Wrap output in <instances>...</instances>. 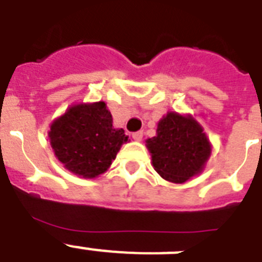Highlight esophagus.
Returning a JSON list of instances; mask_svg holds the SVG:
<instances>
[{
	"label": "esophagus",
	"instance_id": "esophagus-1",
	"mask_svg": "<svg viewBox=\"0 0 262 262\" xmlns=\"http://www.w3.org/2000/svg\"><path fill=\"white\" fill-rule=\"evenodd\" d=\"M132 137H133L134 141H141V140H142V137H144V132H142V130L134 132V133L132 134Z\"/></svg>",
	"mask_w": 262,
	"mask_h": 262
}]
</instances>
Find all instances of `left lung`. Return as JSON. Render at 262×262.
<instances>
[{
  "label": "left lung",
  "instance_id": "left-lung-1",
  "mask_svg": "<svg viewBox=\"0 0 262 262\" xmlns=\"http://www.w3.org/2000/svg\"><path fill=\"white\" fill-rule=\"evenodd\" d=\"M154 170L163 179L183 183L202 171L211 145L195 120L167 113L158 124L157 136L146 141Z\"/></svg>",
  "mask_w": 262,
  "mask_h": 262
}]
</instances>
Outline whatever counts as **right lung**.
Wrapping results in <instances>:
<instances>
[{"mask_svg": "<svg viewBox=\"0 0 262 262\" xmlns=\"http://www.w3.org/2000/svg\"><path fill=\"white\" fill-rule=\"evenodd\" d=\"M105 103L79 104L52 122L49 132L55 156L64 167L83 178L108 170L128 136L115 129Z\"/></svg>", "mask_w": 262, "mask_h": 262, "instance_id": "right-lung-1", "label": "right lung"}]
</instances>
